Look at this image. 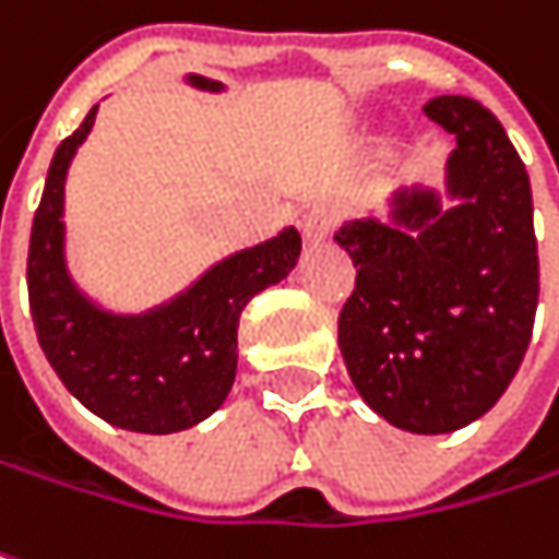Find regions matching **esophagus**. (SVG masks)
<instances>
[{"label":"esophagus","mask_w":559,"mask_h":559,"mask_svg":"<svg viewBox=\"0 0 559 559\" xmlns=\"http://www.w3.org/2000/svg\"><path fill=\"white\" fill-rule=\"evenodd\" d=\"M334 210H328V206H311L308 213H305V219H301V238H305V245H321L328 235H331V228H334Z\"/></svg>","instance_id":"obj_1"}]
</instances>
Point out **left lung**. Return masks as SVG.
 Here are the masks:
<instances>
[{"label": "left lung", "mask_w": 559, "mask_h": 559, "mask_svg": "<svg viewBox=\"0 0 559 559\" xmlns=\"http://www.w3.org/2000/svg\"><path fill=\"white\" fill-rule=\"evenodd\" d=\"M426 117L455 136L442 187L401 183L384 219L334 231L356 266L337 343L381 419L442 436L484 417L522 366L538 241L528 171L497 117L461 95L429 100Z\"/></svg>", "instance_id": "8db88e82"}]
</instances>
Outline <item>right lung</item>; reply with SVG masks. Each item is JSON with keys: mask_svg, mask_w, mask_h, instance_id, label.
I'll use <instances>...</instances> for the list:
<instances>
[{"mask_svg": "<svg viewBox=\"0 0 559 559\" xmlns=\"http://www.w3.org/2000/svg\"><path fill=\"white\" fill-rule=\"evenodd\" d=\"M197 92L225 85L180 75ZM98 104L60 142L31 228L27 299L44 356L66 391L104 423L168 436L213 417L238 372V318L258 293L286 280L301 251L296 225L206 266L187 289L142 311L107 308L85 293L66 258V178L88 140Z\"/></svg>", "mask_w": 559, "mask_h": 559, "instance_id": "right-lung-1", "label": "right lung"}]
</instances>
